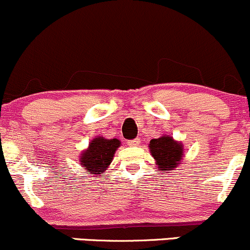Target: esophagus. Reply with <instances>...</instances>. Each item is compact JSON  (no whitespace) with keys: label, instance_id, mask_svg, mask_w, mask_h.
Returning <instances> with one entry per match:
<instances>
[{"label":"esophagus","instance_id":"34e87169","mask_svg":"<svg viewBox=\"0 0 250 250\" xmlns=\"http://www.w3.org/2000/svg\"><path fill=\"white\" fill-rule=\"evenodd\" d=\"M139 143H141V139H139V138L132 139V141L127 142L128 146H139Z\"/></svg>","mask_w":250,"mask_h":250}]
</instances>
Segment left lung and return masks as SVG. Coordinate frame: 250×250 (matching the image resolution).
Segmentation results:
<instances>
[{"instance_id": "8db88e82", "label": "left lung", "mask_w": 250, "mask_h": 250, "mask_svg": "<svg viewBox=\"0 0 250 250\" xmlns=\"http://www.w3.org/2000/svg\"><path fill=\"white\" fill-rule=\"evenodd\" d=\"M149 149L158 170L162 173L175 170L178 166L181 165L184 157V144L175 141L171 136L162 135L160 138L151 139Z\"/></svg>"}]
</instances>
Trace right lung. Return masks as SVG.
<instances>
[{
  "label": "right lung",
  "instance_id": "1",
  "mask_svg": "<svg viewBox=\"0 0 250 250\" xmlns=\"http://www.w3.org/2000/svg\"><path fill=\"white\" fill-rule=\"evenodd\" d=\"M120 146V141L117 138L107 139L98 136L89 142V146L80 155V166L93 175H104L111 165L115 151Z\"/></svg>",
  "mask_w": 250,
  "mask_h": 250
}]
</instances>
